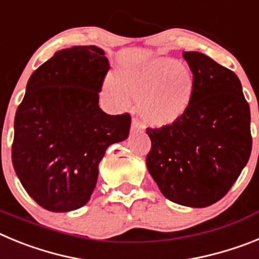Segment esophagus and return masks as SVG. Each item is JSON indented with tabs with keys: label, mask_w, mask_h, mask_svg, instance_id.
I'll use <instances>...</instances> for the list:
<instances>
[{
	"label": "esophagus",
	"mask_w": 259,
	"mask_h": 259,
	"mask_svg": "<svg viewBox=\"0 0 259 259\" xmlns=\"http://www.w3.org/2000/svg\"><path fill=\"white\" fill-rule=\"evenodd\" d=\"M143 130H144V127H143V125H141V123L139 122V120H137L136 118L132 119L131 131L132 132H140V131H143Z\"/></svg>",
	"instance_id": "esophagus-1"
}]
</instances>
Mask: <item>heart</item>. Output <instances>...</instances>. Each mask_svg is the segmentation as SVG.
<instances>
[{
  "mask_svg": "<svg viewBox=\"0 0 259 259\" xmlns=\"http://www.w3.org/2000/svg\"><path fill=\"white\" fill-rule=\"evenodd\" d=\"M118 83L127 95L139 100V115L150 127L163 128L179 122L193 100L192 71L170 57H155L125 68L119 74ZM107 89L118 101L125 102V96L114 81H107Z\"/></svg>",
  "mask_w": 259,
  "mask_h": 259,
  "instance_id": "heart-1",
  "label": "heart"
}]
</instances>
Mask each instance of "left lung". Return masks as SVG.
<instances>
[{"label":"left lung","mask_w":259,"mask_h":259,"mask_svg":"<svg viewBox=\"0 0 259 259\" xmlns=\"http://www.w3.org/2000/svg\"><path fill=\"white\" fill-rule=\"evenodd\" d=\"M183 58L194 79L191 107L175 124L146 130V166L164 197L206 207L227 194L248 163L250 109L233 71L200 52Z\"/></svg>","instance_id":"8db88e82"}]
</instances>
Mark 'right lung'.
<instances>
[{
	"instance_id": "obj_1",
	"label": "right lung",
	"mask_w": 259,
	"mask_h": 259,
	"mask_svg": "<svg viewBox=\"0 0 259 259\" xmlns=\"http://www.w3.org/2000/svg\"><path fill=\"white\" fill-rule=\"evenodd\" d=\"M109 68L100 48L72 47L57 52L27 83L11 158L27 193L49 211L84 206L106 149L130 134V114L109 115L98 106Z\"/></svg>"
}]
</instances>
